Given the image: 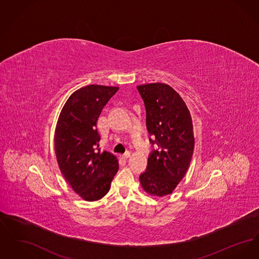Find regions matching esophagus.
I'll list each match as a JSON object with an SVG mask.
<instances>
[{
    "label": "esophagus",
    "instance_id": "esophagus-1",
    "mask_svg": "<svg viewBox=\"0 0 259 259\" xmlns=\"http://www.w3.org/2000/svg\"><path fill=\"white\" fill-rule=\"evenodd\" d=\"M130 155H131V152H130V151H127V152L124 153L123 155H122V157H123L124 159H127V158L130 157Z\"/></svg>",
    "mask_w": 259,
    "mask_h": 259
}]
</instances>
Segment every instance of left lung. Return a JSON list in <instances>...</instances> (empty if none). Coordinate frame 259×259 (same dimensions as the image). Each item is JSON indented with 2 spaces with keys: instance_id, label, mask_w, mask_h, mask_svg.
Returning <instances> with one entry per match:
<instances>
[{
  "instance_id": "8db88e82",
  "label": "left lung",
  "mask_w": 259,
  "mask_h": 259,
  "mask_svg": "<svg viewBox=\"0 0 259 259\" xmlns=\"http://www.w3.org/2000/svg\"><path fill=\"white\" fill-rule=\"evenodd\" d=\"M137 89L147 111L149 142L157 144L140 176L143 189L152 196L171 194L188 170L194 149L190 112L180 94L166 83H148Z\"/></svg>"
}]
</instances>
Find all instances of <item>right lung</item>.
Returning a JSON list of instances; mask_svg holds the SVG:
<instances>
[{"mask_svg": "<svg viewBox=\"0 0 259 259\" xmlns=\"http://www.w3.org/2000/svg\"><path fill=\"white\" fill-rule=\"evenodd\" d=\"M117 90L98 84L77 89L65 103L56 124L54 149L60 171L85 201L104 197L118 171L116 156L99 148L96 128L101 111Z\"/></svg>", "mask_w": 259, "mask_h": 259, "instance_id": "1", "label": "right lung"}]
</instances>
